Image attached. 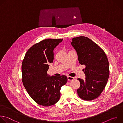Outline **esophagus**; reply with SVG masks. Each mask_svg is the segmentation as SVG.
<instances>
[{
  "mask_svg": "<svg viewBox=\"0 0 123 123\" xmlns=\"http://www.w3.org/2000/svg\"><path fill=\"white\" fill-rule=\"evenodd\" d=\"M67 78H68V81H71V80H73L74 79V77H72V76H68Z\"/></svg>",
  "mask_w": 123,
  "mask_h": 123,
  "instance_id": "obj_1",
  "label": "esophagus"
}]
</instances>
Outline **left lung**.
I'll use <instances>...</instances> for the list:
<instances>
[{
	"mask_svg": "<svg viewBox=\"0 0 123 123\" xmlns=\"http://www.w3.org/2000/svg\"><path fill=\"white\" fill-rule=\"evenodd\" d=\"M79 63L85 65L86 77L77 79L80 83L77 92L80 98L91 101L97 98L106 86L109 77V63L104 50L90 38L81 36L72 39Z\"/></svg>",
	"mask_w": 123,
	"mask_h": 123,
	"instance_id": "1",
	"label": "left lung"
}]
</instances>
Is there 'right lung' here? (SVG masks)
<instances>
[{
  "label": "right lung",
  "instance_id": "add662e5",
  "mask_svg": "<svg viewBox=\"0 0 123 123\" xmlns=\"http://www.w3.org/2000/svg\"><path fill=\"white\" fill-rule=\"evenodd\" d=\"M63 39L43 40L31 47L22 63V82L31 97L37 104L49 107L60 97L61 86L66 84L65 75L50 76L47 72L53 62L54 49Z\"/></svg>",
  "mask_w": 123,
  "mask_h": 123
}]
</instances>
